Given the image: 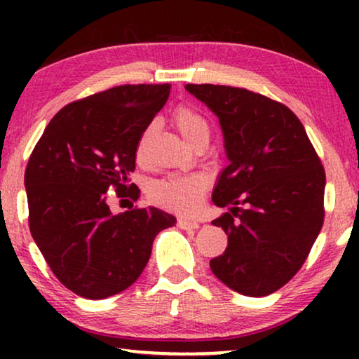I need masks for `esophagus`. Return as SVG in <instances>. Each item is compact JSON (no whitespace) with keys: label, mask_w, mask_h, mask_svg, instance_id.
Masks as SVG:
<instances>
[{"label":"esophagus","mask_w":359,"mask_h":359,"mask_svg":"<svg viewBox=\"0 0 359 359\" xmlns=\"http://www.w3.org/2000/svg\"><path fill=\"white\" fill-rule=\"evenodd\" d=\"M178 227L180 229H184V230H193V229H198L199 224L196 222V220H189V219H178Z\"/></svg>","instance_id":"esophagus-1"}]
</instances>
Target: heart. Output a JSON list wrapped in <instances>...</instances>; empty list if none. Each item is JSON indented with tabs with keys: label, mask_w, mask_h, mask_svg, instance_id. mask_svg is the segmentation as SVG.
<instances>
[{
	"label": "heart",
	"mask_w": 359,
	"mask_h": 359,
	"mask_svg": "<svg viewBox=\"0 0 359 359\" xmlns=\"http://www.w3.org/2000/svg\"><path fill=\"white\" fill-rule=\"evenodd\" d=\"M173 122L186 140L191 144L204 139L210 134L209 122L201 112L191 104H180L173 112ZM155 129L154 122L142 130L135 145L137 161L144 163L147 160V145L151 132ZM210 184L205 173H171L165 178L156 180L149 189L150 199L160 208L175 210L180 214H191L199 208L205 191Z\"/></svg>",
	"instance_id": "obj_1"
}]
</instances>
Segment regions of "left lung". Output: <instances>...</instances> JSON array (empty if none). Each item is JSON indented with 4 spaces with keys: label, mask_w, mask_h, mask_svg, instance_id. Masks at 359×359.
I'll list each match as a JSON object with an SVG mask.
<instances>
[{
    "label": "left lung",
    "mask_w": 359,
    "mask_h": 359,
    "mask_svg": "<svg viewBox=\"0 0 359 359\" xmlns=\"http://www.w3.org/2000/svg\"><path fill=\"white\" fill-rule=\"evenodd\" d=\"M219 117L230 165L212 201L229 235L210 269L243 296H268L306 262L325 217V170L299 117L283 102L245 88L186 85Z\"/></svg>",
    "instance_id": "1"
}]
</instances>
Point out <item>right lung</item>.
<instances>
[{
  "label": "right lung",
  "instance_id": "1",
  "mask_svg": "<svg viewBox=\"0 0 359 359\" xmlns=\"http://www.w3.org/2000/svg\"><path fill=\"white\" fill-rule=\"evenodd\" d=\"M171 86L121 85L62 107L29 156L24 184L29 229L52 273L86 299H106L137 281L156 233L175 225L163 210L111 212L109 194L137 201L129 184L135 145Z\"/></svg>",
  "mask_w": 359,
  "mask_h": 359
}]
</instances>
